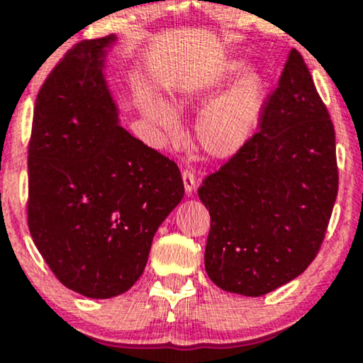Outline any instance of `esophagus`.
Segmentation results:
<instances>
[{
  "instance_id": "34e87169",
  "label": "esophagus",
  "mask_w": 363,
  "mask_h": 363,
  "mask_svg": "<svg viewBox=\"0 0 363 363\" xmlns=\"http://www.w3.org/2000/svg\"><path fill=\"white\" fill-rule=\"evenodd\" d=\"M182 182H184V189L187 194H193L196 184H198V181H196V176L194 172L191 169H184L182 170Z\"/></svg>"
}]
</instances>
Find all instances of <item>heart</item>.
<instances>
[{"label":"heart","mask_w":363,"mask_h":363,"mask_svg":"<svg viewBox=\"0 0 363 363\" xmlns=\"http://www.w3.org/2000/svg\"><path fill=\"white\" fill-rule=\"evenodd\" d=\"M242 69V61H232L227 66V74L228 77L239 74ZM196 99H199L198 95H179L181 104H189ZM205 99H210V95H205ZM262 102H264V80L257 73L247 74L220 101L211 104L198 119L196 138L199 147L208 155L216 158L235 155L252 136L259 119ZM143 111L162 138L176 141L181 136L179 116L164 102L148 97L143 104Z\"/></svg>","instance_id":"1"}]
</instances>
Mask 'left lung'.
<instances>
[{
	"label": "left lung",
	"instance_id": "1",
	"mask_svg": "<svg viewBox=\"0 0 363 363\" xmlns=\"http://www.w3.org/2000/svg\"><path fill=\"white\" fill-rule=\"evenodd\" d=\"M210 211L205 268L222 290L261 297L318 256L338 194L335 126L297 49L259 131L198 189Z\"/></svg>",
	"mask_w": 363,
	"mask_h": 363
}]
</instances>
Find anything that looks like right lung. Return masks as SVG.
I'll list each match as a JSON object with an SVG mask.
<instances>
[{
    "label": "right lung",
    "instance_id": "add662e5",
    "mask_svg": "<svg viewBox=\"0 0 363 363\" xmlns=\"http://www.w3.org/2000/svg\"><path fill=\"white\" fill-rule=\"evenodd\" d=\"M114 35L74 44L35 99L27 223L66 289L111 298L143 274L158 225L184 196L181 170L118 124L102 74Z\"/></svg>",
    "mask_w": 363,
    "mask_h": 363
}]
</instances>
